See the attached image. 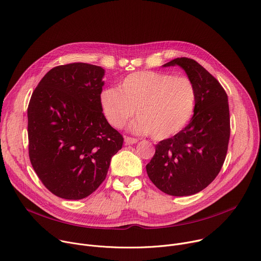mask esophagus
<instances>
[{"label":"esophagus","instance_id":"esophagus-1","mask_svg":"<svg viewBox=\"0 0 261 261\" xmlns=\"http://www.w3.org/2000/svg\"><path fill=\"white\" fill-rule=\"evenodd\" d=\"M124 142H125L126 145H132V144H136L138 142V140L135 139V138H130V137H125Z\"/></svg>","mask_w":261,"mask_h":261}]
</instances>
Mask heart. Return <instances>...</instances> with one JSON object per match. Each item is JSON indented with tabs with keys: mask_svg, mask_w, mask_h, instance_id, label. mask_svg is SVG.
I'll return each instance as SVG.
<instances>
[{
	"mask_svg": "<svg viewBox=\"0 0 261 261\" xmlns=\"http://www.w3.org/2000/svg\"><path fill=\"white\" fill-rule=\"evenodd\" d=\"M99 98L113 127L123 128L136 111L138 118L130 129L163 140L179 133L192 118L196 89L187 76L139 71L127 75L119 89H103Z\"/></svg>",
	"mask_w": 261,
	"mask_h": 261,
	"instance_id": "heart-1",
	"label": "heart"
}]
</instances>
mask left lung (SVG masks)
<instances>
[{
	"mask_svg": "<svg viewBox=\"0 0 261 261\" xmlns=\"http://www.w3.org/2000/svg\"><path fill=\"white\" fill-rule=\"evenodd\" d=\"M179 66L193 82L196 103L190 123L174 137L161 141L146 166L148 177L171 196H190L205 189L224 164L230 137L228 96L203 66L176 58L163 67Z\"/></svg>",
	"mask_w": 261,
	"mask_h": 261,
	"instance_id": "1",
	"label": "left lung"
}]
</instances>
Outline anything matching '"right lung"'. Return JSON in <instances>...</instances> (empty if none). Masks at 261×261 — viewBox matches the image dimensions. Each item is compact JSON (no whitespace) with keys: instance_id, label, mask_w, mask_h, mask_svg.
<instances>
[{"instance_id":"add662e5","label":"right lung","mask_w":261,"mask_h":261,"mask_svg":"<svg viewBox=\"0 0 261 261\" xmlns=\"http://www.w3.org/2000/svg\"><path fill=\"white\" fill-rule=\"evenodd\" d=\"M103 75V68L87 63L54 67L29 102V156L44 187L60 198L91 195L122 147V136L102 113Z\"/></svg>"}]
</instances>
